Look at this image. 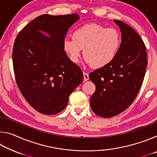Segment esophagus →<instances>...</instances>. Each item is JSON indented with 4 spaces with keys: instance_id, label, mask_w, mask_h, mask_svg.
<instances>
[{
    "instance_id": "34e87169",
    "label": "esophagus",
    "mask_w": 157,
    "mask_h": 157,
    "mask_svg": "<svg viewBox=\"0 0 157 157\" xmlns=\"http://www.w3.org/2000/svg\"><path fill=\"white\" fill-rule=\"evenodd\" d=\"M83 75H84V81H87L89 79V73H87L86 72H83Z\"/></svg>"
}]
</instances>
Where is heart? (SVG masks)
<instances>
[{
	"label": "heart",
	"mask_w": 157,
	"mask_h": 157,
	"mask_svg": "<svg viewBox=\"0 0 157 157\" xmlns=\"http://www.w3.org/2000/svg\"><path fill=\"white\" fill-rule=\"evenodd\" d=\"M121 44V36L116 29L89 23L74 31L73 39H65L63 46L74 63L79 62L84 49L85 62L98 68L108 65L115 59Z\"/></svg>",
	"instance_id": "obj_1"
}]
</instances>
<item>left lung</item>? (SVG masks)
<instances>
[{
  "label": "left lung",
  "mask_w": 157,
  "mask_h": 157,
  "mask_svg": "<svg viewBox=\"0 0 157 157\" xmlns=\"http://www.w3.org/2000/svg\"><path fill=\"white\" fill-rule=\"evenodd\" d=\"M113 21L122 34L118 54L108 65L89 74L95 85L90 105L93 111L102 118L117 116L132 105L141 86L147 65L142 39L123 21Z\"/></svg>",
  "instance_id": "left-lung-1"
}]
</instances>
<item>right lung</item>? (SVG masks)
Returning <instances> with one entry per match:
<instances>
[{
  "label": "right lung",
  "mask_w": 157,
  "mask_h": 157,
  "mask_svg": "<svg viewBox=\"0 0 157 157\" xmlns=\"http://www.w3.org/2000/svg\"><path fill=\"white\" fill-rule=\"evenodd\" d=\"M79 18L78 14L41 15L16 38L12 61L17 86L30 106L43 114L64 109L69 95L83 81L81 68L63 46L69 28Z\"/></svg>",
  "instance_id": "add662e5"
}]
</instances>
